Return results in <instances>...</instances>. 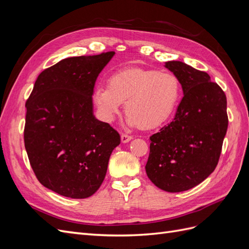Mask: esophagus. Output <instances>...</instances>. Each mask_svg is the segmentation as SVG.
<instances>
[{"mask_svg": "<svg viewBox=\"0 0 249 249\" xmlns=\"http://www.w3.org/2000/svg\"><path fill=\"white\" fill-rule=\"evenodd\" d=\"M120 139H122V142L123 143H127L129 141H131L133 139L132 136H130V135H125V134H123L122 137H120Z\"/></svg>", "mask_w": 249, "mask_h": 249, "instance_id": "1", "label": "esophagus"}]
</instances>
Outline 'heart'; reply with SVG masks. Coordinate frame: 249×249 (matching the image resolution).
Returning <instances> with one entry per match:
<instances>
[{"label":"heart","instance_id":"b5f03b06","mask_svg":"<svg viewBox=\"0 0 249 249\" xmlns=\"http://www.w3.org/2000/svg\"><path fill=\"white\" fill-rule=\"evenodd\" d=\"M179 94V82L175 74L155 70L126 69L113 73L109 78V86L97 85L93 101L106 122L114 120L125 102L127 125L153 129L170 117Z\"/></svg>","mask_w":249,"mask_h":249}]
</instances>
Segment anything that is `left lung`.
<instances>
[{
  "label": "left lung",
  "mask_w": 249,
  "mask_h": 249,
  "mask_svg": "<svg viewBox=\"0 0 249 249\" xmlns=\"http://www.w3.org/2000/svg\"><path fill=\"white\" fill-rule=\"evenodd\" d=\"M183 90L175 118L149 137L148 178L167 192L189 190L214 171L228 130L227 96L209 74L182 61L165 62Z\"/></svg>",
  "instance_id": "left-lung-1"
}]
</instances>
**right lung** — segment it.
Here are the masks:
<instances>
[{"label": "right lung", "mask_w": 249, "mask_h": 249, "mask_svg": "<svg viewBox=\"0 0 249 249\" xmlns=\"http://www.w3.org/2000/svg\"><path fill=\"white\" fill-rule=\"evenodd\" d=\"M115 55L65 58L37 78L26 103L25 147L36 178L62 196L101 187L119 134L93 113L95 81Z\"/></svg>", "instance_id": "right-lung-1"}]
</instances>
